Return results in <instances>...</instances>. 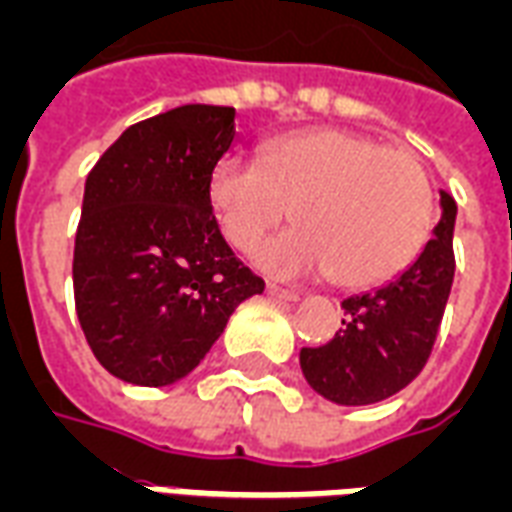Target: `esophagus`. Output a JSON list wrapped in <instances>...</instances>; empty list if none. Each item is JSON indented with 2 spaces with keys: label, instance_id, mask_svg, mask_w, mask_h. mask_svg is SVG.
I'll use <instances>...</instances> for the list:
<instances>
[{
  "label": "esophagus",
  "instance_id": "obj_1",
  "mask_svg": "<svg viewBox=\"0 0 512 512\" xmlns=\"http://www.w3.org/2000/svg\"><path fill=\"white\" fill-rule=\"evenodd\" d=\"M267 294L275 299H283V302H297L299 299L297 291H291V288H283V286H275V283H267Z\"/></svg>",
  "mask_w": 512,
  "mask_h": 512
}]
</instances>
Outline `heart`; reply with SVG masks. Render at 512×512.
<instances>
[{"mask_svg":"<svg viewBox=\"0 0 512 512\" xmlns=\"http://www.w3.org/2000/svg\"><path fill=\"white\" fill-rule=\"evenodd\" d=\"M210 210L234 251L251 253L288 215L297 229L256 259L278 278L321 275L340 288L388 283L424 251L434 191L424 164L367 134L313 129L261 148V161L224 156L207 180Z\"/></svg>","mask_w":512,"mask_h":512,"instance_id":"heart-1","label":"heart"}]
</instances>
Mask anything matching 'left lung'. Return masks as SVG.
<instances>
[{
    "instance_id": "1",
    "label": "left lung",
    "mask_w": 512,
    "mask_h": 512,
    "mask_svg": "<svg viewBox=\"0 0 512 512\" xmlns=\"http://www.w3.org/2000/svg\"><path fill=\"white\" fill-rule=\"evenodd\" d=\"M443 218L410 267L386 286L343 302V329L318 348H302L307 383L337 405H372L418 378L434 348L451 297L456 202L440 191Z\"/></svg>"
}]
</instances>
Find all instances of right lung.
<instances>
[{
    "label": "right lung",
    "mask_w": 512,
    "mask_h": 512,
    "mask_svg": "<svg viewBox=\"0 0 512 512\" xmlns=\"http://www.w3.org/2000/svg\"><path fill=\"white\" fill-rule=\"evenodd\" d=\"M234 107L183 105L129 126L88 172L75 234V310L91 351L134 386L186 378L234 307L264 291L207 199Z\"/></svg>",
    "instance_id": "add662e5"
}]
</instances>
